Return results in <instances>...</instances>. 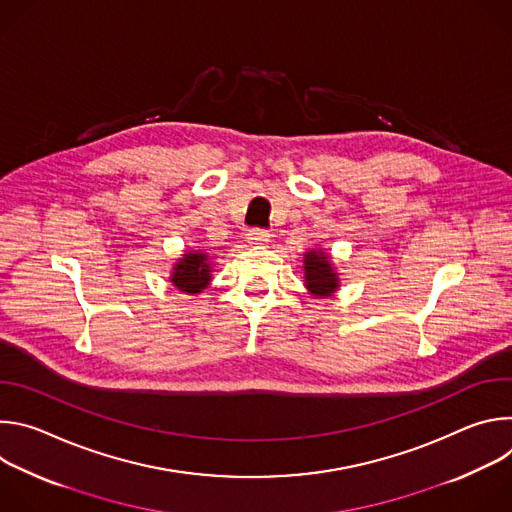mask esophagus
<instances>
[{"label": "esophagus", "mask_w": 512, "mask_h": 512, "mask_svg": "<svg viewBox=\"0 0 512 512\" xmlns=\"http://www.w3.org/2000/svg\"><path fill=\"white\" fill-rule=\"evenodd\" d=\"M269 233L267 231H263V229H251L247 235H245V239H247V243H251V245H267L269 243Z\"/></svg>", "instance_id": "34e87169"}]
</instances>
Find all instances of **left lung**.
I'll return each mask as SVG.
<instances>
[{
    "instance_id": "left-lung-1",
    "label": "left lung",
    "mask_w": 512,
    "mask_h": 512,
    "mask_svg": "<svg viewBox=\"0 0 512 512\" xmlns=\"http://www.w3.org/2000/svg\"><path fill=\"white\" fill-rule=\"evenodd\" d=\"M304 285L312 298H332L340 289V273L326 249L316 247L304 253Z\"/></svg>"
}]
</instances>
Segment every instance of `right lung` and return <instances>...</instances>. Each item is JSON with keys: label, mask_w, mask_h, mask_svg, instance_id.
<instances>
[{"label": "right lung", "mask_w": 512, "mask_h": 512, "mask_svg": "<svg viewBox=\"0 0 512 512\" xmlns=\"http://www.w3.org/2000/svg\"><path fill=\"white\" fill-rule=\"evenodd\" d=\"M168 279L182 294L196 296L212 281V257L204 249L184 251L172 265Z\"/></svg>", "instance_id": "1"}]
</instances>
